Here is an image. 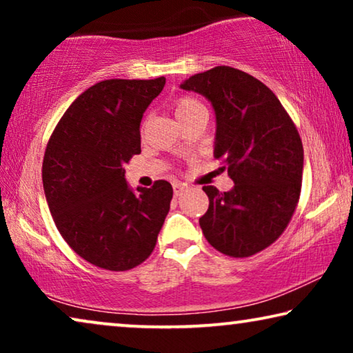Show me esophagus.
I'll use <instances>...</instances> for the list:
<instances>
[{
    "mask_svg": "<svg viewBox=\"0 0 353 353\" xmlns=\"http://www.w3.org/2000/svg\"><path fill=\"white\" fill-rule=\"evenodd\" d=\"M186 190L188 186L183 185V183H173V192H175V196H181Z\"/></svg>",
    "mask_w": 353,
    "mask_h": 353,
    "instance_id": "34e87169",
    "label": "esophagus"
}]
</instances>
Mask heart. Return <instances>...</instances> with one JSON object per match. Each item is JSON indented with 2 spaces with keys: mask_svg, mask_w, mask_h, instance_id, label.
Instances as JSON below:
<instances>
[{
  "mask_svg": "<svg viewBox=\"0 0 353 353\" xmlns=\"http://www.w3.org/2000/svg\"><path fill=\"white\" fill-rule=\"evenodd\" d=\"M173 109H175V115L178 120L188 119L197 112H207L205 105L199 99L191 98V96H181V98H178L175 104H173Z\"/></svg>",
  "mask_w": 353,
  "mask_h": 353,
  "instance_id": "obj_1",
  "label": "heart"
}]
</instances>
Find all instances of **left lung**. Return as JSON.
Instances as JSON below:
<instances>
[{
	"instance_id": "left-lung-1",
	"label": "left lung",
	"mask_w": 353,
	"mask_h": 353,
	"mask_svg": "<svg viewBox=\"0 0 353 353\" xmlns=\"http://www.w3.org/2000/svg\"><path fill=\"white\" fill-rule=\"evenodd\" d=\"M210 101L216 115L215 159L234 181L231 191L202 190L209 209L199 219L212 248L244 259L272 245L288 228L302 190L303 146L292 119L272 90L228 65L181 85Z\"/></svg>"
}]
</instances>
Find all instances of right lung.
Listing matches in <instances>:
<instances>
[{"label": "right lung", "mask_w": 353, "mask_h": 353, "mask_svg": "<svg viewBox=\"0 0 353 353\" xmlns=\"http://www.w3.org/2000/svg\"><path fill=\"white\" fill-rule=\"evenodd\" d=\"M165 79L104 80L65 110L43 159V188L59 233L96 267L125 272L156 248L170 210L172 185L130 190L125 165L141 152L139 125Z\"/></svg>", "instance_id": "add662e5"}]
</instances>
